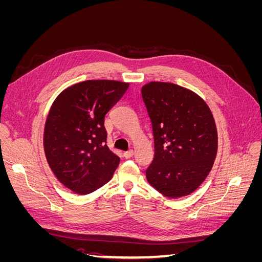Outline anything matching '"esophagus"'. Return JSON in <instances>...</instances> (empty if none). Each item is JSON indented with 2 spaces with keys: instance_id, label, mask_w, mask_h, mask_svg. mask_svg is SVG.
Returning a JSON list of instances; mask_svg holds the SVG:
<instances>
[{
  "instance_id": "esophagus-1",
  "label": "esophagus",
  "mask_w": 262,
  "mask_h": 262,
  "mask_svg": "<svg viewBox=\"0 0 262 262\" xmlns=\"http://www.w3.org/2000/svg\"><path fill=\"white\" fill-rule=\"evenodd\" d=\"M133 154H134L133 149H129V150H126V152L123 153V156H124L125 158H131V157L133 156Z\"/></svg>"
}]
</instances>
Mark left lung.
Instances as JSON below:
<instances>
[{
  "label": "left lung",
  "instance_id": "8db88e82",
  "mask_svg": "<svg viewBox=\"0 0 262 262\" xmlns=\"http://www.w3.org/2000/svg\"><path fill=\"white\" fill-rule=\"evenodd\" d=\"M141 93L154 136L148 184L172 199L192 193L208 177L217 153L209 106L194 92L172 83L149 82Z\"/></svg>",
  "mask_w": 262,
  "mask_h": 262
}]
</instances>
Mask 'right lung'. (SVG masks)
Returning <instances> with one entry per match:
<instances>
[{"mask_svg":"<svg viewBox=\"0 0 262 262\" xmlns=\"http://www.w3.org/2000/svg\"><path fill=\"white\" fill-rule=\"evenodd\" d=\"M128 87L119 81H84L53 101L45 124V154L55 177L71 191L91 193L112 179L120 158L106 144L105 116Z\"/></svg>","mask_w":262,"mask_h":262,"instance_id":"add662e5","label":"right lung"}]
</instances>
